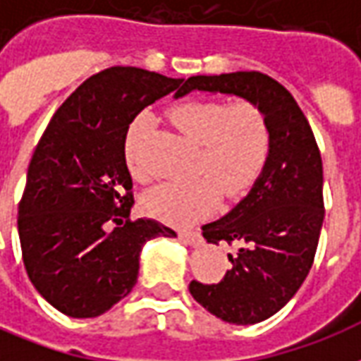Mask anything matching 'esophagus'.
Masks as SVG:
<instances>
[{
    "mask_svg": "<svg viewBox=\"0 0 361 361\" xmlns=\"http://www.w3.org/2000/svg\"><path fill=\"white\" fill-rule=\"evenodd\" d=\"M180 240L183 243H188V245H201V242H203V238H201V234L199 232H193V230H181L180 232Z\"/></svg>",
    "mask_w": 361,
    "mask_h": 361,
    "instance_id": "34e87169",
    "label": "esophagus"
}]
</instances>
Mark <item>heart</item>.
<instances>
[{"label":"heart","instance_id":"obj_1","mask_svg":"<svg viewBox=\"0 0 361 361\" xmlns=\"http://www.w3.org/2000/svg\"><path fill=\"white\" fill-rule=\"evenodd\" d=\"M170 118L188 137L201 145L195 172L185 183H162L150 189L142 207L150 216L172 226H188L209 216L224 193L228 199L245 195L265 168L271 131L257 104L240 100H185L173 106ZM152 127L149 111L137 114L123 137V160L131 178L149 180L145 141Z\"/></svg>","mask_w":361,"mask_h":361}]
</instances>
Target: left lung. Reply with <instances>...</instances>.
Masks as SVG:
<instances>
[{
	"mask_svg": "<svg viewBox=\"0 0 361 361\" xmlns=\"http://www.w3.org/2000/svg\"><path fill=\"white\" fill-rule=\"evenodd\" d=\"M191 90L257 104L271 131L265 168L247 195L222 219L204 224L209 243H234L232 269L216 284L191 280L189 292L226 323L255 325L272 317L300 290L317 251L325 219L323 162L300 106L280 82L259 71L197 75Z\"/></svg>",
	"mask_w": 361,
	"mask_h": 361,
	"instance_id": "left-lung-1",
	"label": "left lung"
}]
</instances>
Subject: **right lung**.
Segmentation results:
<instances>
[{"instance_id": "right-lung-1", "label": "right lung", "mask_w": 361, "mask_h": 361, "mask_svg": "<svg viewBox=\"0 0 361 361\" xmlns=\"http://www.w3.org/2000/svg\"><path fill=\"white\" fill-rule=\"evenodd\" d=\"M180 82L139 67L104 69L59 106L36 147L17 220L23 261L38 294L69 317L106 313L133 290L142 245L176 238L157 220H129L123 137Z\"/></svg>"}]
</instances>
